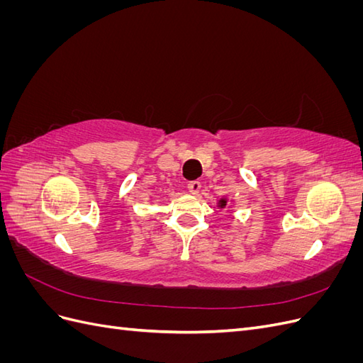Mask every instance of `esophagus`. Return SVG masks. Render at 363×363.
Segmentation results:
<instances>
[{
  "label": "esophagus",
  "mask_w": 363,
  "mask_h": 363,
  "mask_svg": "<svg viewBox=\"0 0 363 363\" xmlns=\"http://www.w3.org/2000/svg\"><path fill=\"white\" fill-rule=\"evenodd\" d=\"M200 189H201V183H200V182L194 180V182H189V183H188V191H189L191 194L196 195V194L200 192Z\"/></svg>",
  "instance_id": "34e87169"
}]
</instances>
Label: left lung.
I'll use <instances>...</instances> for the list:
<instances>
[{
    "instance_id": "1",
    "label": "left lung",
    "mask_w": 363,
    "mask_h": 363,
    "mask_svg": "<svg viewBox=\"0 0 363 363\" xmlns=\"http://www.w3.org/2000/svg\"><path fill=\"white\" fill-rule=\"evenodd\" d=\"M225 204H227V201H225V200H219V206H221V207H225Z\"/></svg>"
}]
</instances>
